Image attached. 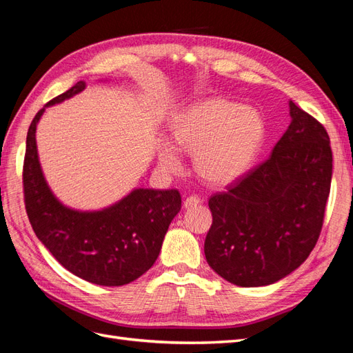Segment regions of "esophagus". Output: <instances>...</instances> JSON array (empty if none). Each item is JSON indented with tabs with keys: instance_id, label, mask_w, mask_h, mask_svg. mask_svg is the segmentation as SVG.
<instances>
[{
	"instance_id": "esophagus-1",
	"label": "esophagus",
	"mask_w": 353,
	"mask_h": 353,
	"mask_svg": "<svg viewBox=\"0 0 353 353\" xmlns=\"http://www.w3.org/2000/svg\"><path fill=\"white\" fill-rule=\"evenodd\" d=\"M201 203V199L199 196H190L184 200V208L185 209H190V208H194L197 205H200Z\"/></svg>"
}]
</instances>
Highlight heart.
<instances>
[{
  "label": "heart",
  "mask_w": 353,
  "mask_h": 353,
  "mask_svg": "<svg viewBox=\"0 0 353 353\" xmlns=\"http://www.w3.org/2000/svg\"><path fill=\"white\" fill-rule=\"evenodd\" d=\"M263 135L265 123L258 110L221 97L190 105L174 126L176 145L194 153L196 172L213 185L241 176L258 154ZM159 165L166 172L181 169L183 162L174 145L160 147Z\"/></svg>",
  "instance_id": "heart-1"
}]
</instances>
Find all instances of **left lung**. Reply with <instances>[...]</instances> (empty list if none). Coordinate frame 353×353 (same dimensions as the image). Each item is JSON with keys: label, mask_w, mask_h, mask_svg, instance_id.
I'll list each match as a JSON object with an SVG mask.
<instances>
[{"label": "left lung", "mask_w": 353, "mask_h": 353, "mask_svg": "<svg viewBox=\"0 0 353 353\" xmlns=\"http://www.w3.org/2000/svg\"><path fill=\"white\" fill-rule=\"evenodd\" d=\"M292 123L263 163L209 199L210 268L240 287L270 285L301 266L323 228L333 174L325 128L290 101Z\"/></svg>", "instance_id": "8db88e82"}]
</instances>
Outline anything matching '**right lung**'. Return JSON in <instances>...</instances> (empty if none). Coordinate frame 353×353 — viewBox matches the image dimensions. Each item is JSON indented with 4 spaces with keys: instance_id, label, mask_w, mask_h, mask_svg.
Returning <instances> with one entry per match:
<instances>
[{
    "instance_id": "add662e5",
    "label": "right lung",
    "mask_w": 353,
    "mask_h": 353,
    "mask_svg": "<svg viewBox=\"0 0 353 353\" xmlns=\"http://www.w3.org/2000/svg\"><path fill=\"white\" fill-rule=\"evenodd\" d=\"M83 90L79 81L46 108ZM46 108L26 137L23 191L32 228L59 263L85 281L114 287L137 280L157 259L169 223L181 210L179 191L135 188L114 205L91 212L65 206L50 190L38 159L35 132Z\"/></svg>"
}]
</instances>
